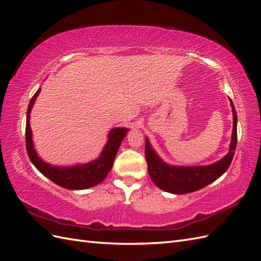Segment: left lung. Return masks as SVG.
<instances>
[{"mask_svg": "<svg viewBox=\"0 0 261 261\" xmlns=\"http://www.w3.org/2000/svg\"><path fill=\"white\" fill-rule=\"evenodd\" d=\"M231 102L233 129L229 152L220 161L208 166H170L164 163L152 150L149 140H145V160L151 179L158 188L173 194H188L205 188L222 176L229 168L237 145V113Z\"/></svg>", "mask_w": 261, "mask_h": 261, "instance_id": "8db88e82", "label": "left lung"}]
</instances>
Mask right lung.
<instances>
[{
  "label": "right lung",
  "mask_w": 261,
  "mask_h": 261,
  "mask_svg": "<svg viewBox=\"0 0 261 261\" xmlns=\"http://www.w3.org/2000/svg\"><path fill=\"white\" fill-rule=\"evenodd\" d=\"M39 91H41V89H38L35 92V95L32 97L28 108V117H26V151H28V154L32 163L35 165V168L42 174H44L46 177H48L53 182L62 186L64 189L84 190L89 189L91 186H95L100 182H102L112 169L113 161H115L118 149L120 144H121L123 138L125 137L126 132H128V129H112L109 133L108 143L106 144L101 155L95 160V161L85 165L72 166V168H57V166H51L38 158L34 150V146H33L32 130L30 126V115Z\"/></svg>",
  "instance_id": "add662e5"
}]
</instances>
